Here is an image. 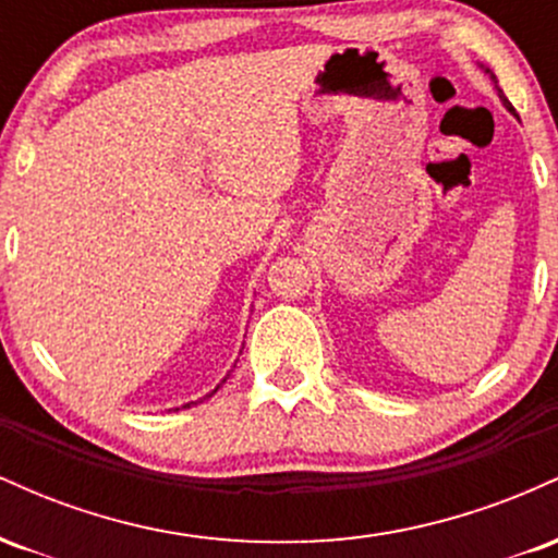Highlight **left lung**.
Masks as SVG:
<instances>
[{
	"mask_svg": "<svg viewBox=\"0 0 558 558\" xmlns=\"http://www.w3.org/2000/svg\"><path fill=\"white\" fill-rule=\"evenodd\" d=\"M485 73H490V70H485ZM490 78H493V81H496V75H493V73H490ZM496 92H498V96H501V101H504V107H506V110H509V112H514V107H511V105H509V99H506V96H504V92H501V88H498V86H496Z\"/></svg>",
	"mask_w": 558,
	"mask_h": 558,
	"instance_id": "1",
	"label": "left lung"
}]
</instances>
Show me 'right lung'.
I'll return each instance as SVG.
<instances>
[{
  "label": "right lung",
  "instance_id": "1",
  "mask_svg": "<svg viewBox=\"0 0 558 558\" xmlns=\"http://www.w3.org/2000/svg\"><path fill=\"white\" fill-rule=\"evenodd\" d=\"M228 380V377H222V383H226ZM222 383H220V386H222ZM220 386H217V388H220ZM217 388L213 390V393H207V396H204V399H209V396H215L217 393ZM204 399H198V401H204ZM191 403H196V401H191ZM191 403H185V407H191Z\"/></svg>",
  "mask_w": 558,
  "mask_h": 558
}]
</instances>
